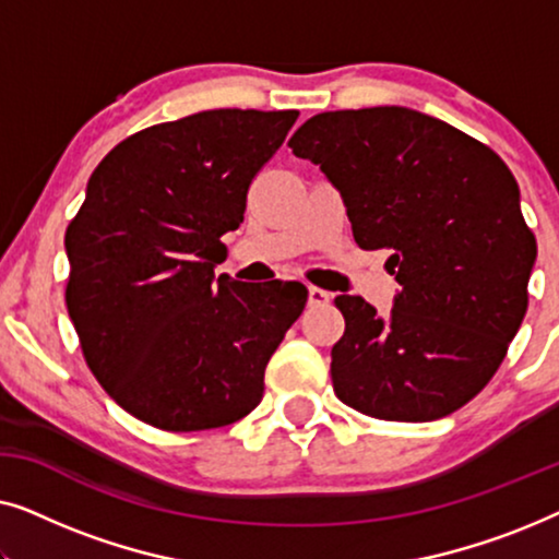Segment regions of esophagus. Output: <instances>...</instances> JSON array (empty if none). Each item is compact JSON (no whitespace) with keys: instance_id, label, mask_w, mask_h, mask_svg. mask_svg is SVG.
<instances>
[{"instance_id":"34e87169","label":"esophagus","mask_w":559,"mask_h":559,"mask_svg":"<svg viewBox=\"0 0 559 559\" xmlns=\"http://www.w3.org/2000/svg\"><path fill=\"white\" fill-rule=\"evenodd\" d=\"M333 300V295L328 293V289H320V287H308V302L312 308H320V305H328Z\"/></svg>"}]
</instances>
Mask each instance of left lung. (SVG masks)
Segmentation results:
<instances>
[{
  "label": "left lung",
  "instance_id": "8db88e82",
  "mask_svg": "<svg viewBox=\"0 0 559 559\" xmlns=\"http://www.w3.org/2000/svg\"><path fill=\"white\" fill-rule=\"evenodd\" d=\"M320 165L361 249H386L400 293L389 316L335 297L346 333L331 350L338 400L392 423H430L471 402L526 312L537 241L503 159L407 106L325 111L289 140Z\"/></svg>",
  "mask_w": 559,
  "mask_h": 559
}]
</instances>
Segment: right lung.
<instances>
[{
	"label": "right lung",
	"mask_w": 559,
	"mask_h": 559,
	"mask_svg": "<svg viewBox=\"0 0 559 559\" xmlns=\"http://www.w3.org/2000/svg\"><path fill=\"white\" fill-rule=\"evenodd\" d=\"M300 111L213 109L142 129L91 175L66 231V305L106 394L170 432L231 425L308 289L216 277L247 190Z\"/></svg>",
	"instance_id": "1"
}]
</instances>
